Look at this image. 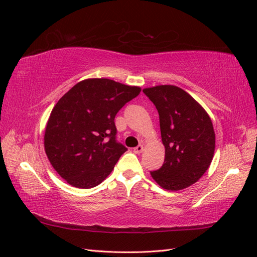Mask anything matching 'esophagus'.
<instances>
[{
    "label": "esophagus",
    "mask_w": 257,
    "mask_h": 257,
    "mask_svg": "<svg viewBox=\"0 0 257 257\" xmlns=\"http://www.w3.org/2000/svg\"><path fill=\"white\" fill-rule=\"evenodd\" d=\"M134 152H135L136 154H140V153H142V152H143V147H142V146H138L137 148H135V149H134Z\"/></svg>",
    "instance_id": "34e87169"
}]
</instances>
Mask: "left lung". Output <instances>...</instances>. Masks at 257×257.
Returning <instances> with one entry per match:
<instances>
[{"instance_id": "left-lung-1", "label": "left lung", "mask_w": 257, "mask_h": 257, "mask_svg": "<svg viewBox=\"0 0 257 257\" xmlns=\"http://www.w3.org/2000/svg\"><path fill=\"white\" fill-rule=\"evenodd\" d=\"M160 115L165 160L151 172L154 181L165 190L179 191L199 180L208 169L215 152L212 119L188 92L173 84L143 89Z\"/></svg>"}]
</instances>
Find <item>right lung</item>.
I'll list each match as a JSON object with an SVG mask.
<instances>
[{
	"instance_id": "add662e5",
	"label": "right lung",
	"mask_w": 257,
	"mask_h": 257,
	"mask_svg": "<svg viewBox=\"0 0 257 257\" xmlns=\"http://www.w3.org/2000/svg\"><path fill=\"white\" fill-rule=\"evenodd\" d=\"M141 88L107 78L76 83L52 109L44 133L51 165L70 186L96 187L127 148L117 143L115 116Z\"/></svg>"
}]
</instances>
